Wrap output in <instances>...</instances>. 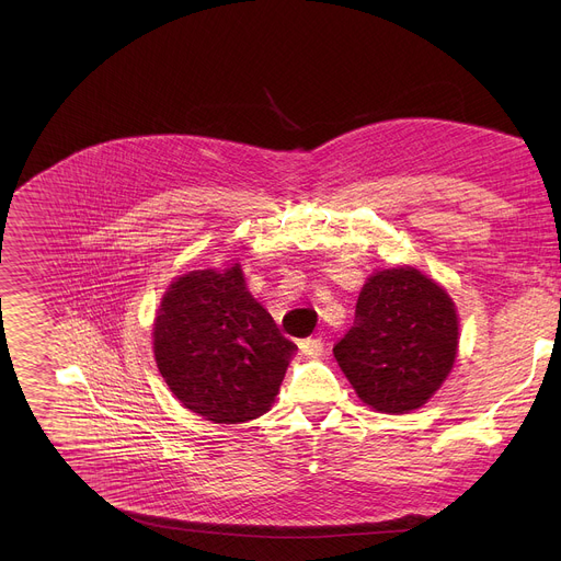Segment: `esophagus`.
<instances>
[{
	"label": "esophagus",
	"instance_id": "34e87169",
	"mask_svg": "<svg viewBox=\"0 0 561 561\" xmlns=\"http://www.w3.org/2000/svg\"><path fill=\"white\" fill-rule=\"evenodd\" d=\"M299 348L306 357L314 359L319 355H324V340L322 337H308V340H301L299 342Z\"/></svg>",
	"mask_w": 561,
	"mask_h": 561
}]
</instances>
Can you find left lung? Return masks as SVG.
<instances>
[{
  "mask_svg": "<svg viewBox=\"0 0 561 561\" xmlns=\"http://www.w3.org/2000/svg\"><path fill=\"white\" fill-rule=\"evenodd\" d=\"M459 317L450 295L413 266L373 273L351 331L333 355L357 397L377 413L422 409L453 370Z\"/></svg>",
  "mask_w": 561,
  "mask_h": 561,
  "instance_id": "obj_1",
  "label": "left lung"
}]
</instances>
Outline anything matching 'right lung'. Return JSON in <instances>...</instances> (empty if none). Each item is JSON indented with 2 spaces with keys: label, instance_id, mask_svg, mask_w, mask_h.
Returning a JSON list of instances; mask_svg holds the SVG:
<instances>
[{
  "label": "right lung",
  "instance_id": "right-lung-1",
  "mask_svg": "<svg viewBox=\"0 0 561 561\" xmlns=\"http://www.w3.org/2000/svg\"><path fill=\"white\" fill-rule=\"evenodd\" d=\"M295 351L239 264L175 277L152 324L159 373L184 409L213 424L268 413Z\"/></svg>",
  "mask_w": 561,
  "mask_h": 561
}]
</instances>
